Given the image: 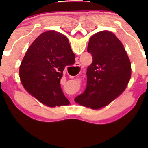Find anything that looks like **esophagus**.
Segmentation results:
<instances>
[{
  "label": "esophagus",
  "instance_id": "34e87169",
  "mask_svg": "<svg viewBox=\"0 0 148 148\" xmlns=\"http://www.w3.org/2000/svg\"><path fill=\"white\" fill-rule=\"evenodd\" d=\"M75 69H81V68H82V65H81V63H79V62H76V63L75 64Z\"/></svg>",
  "mask_w": 148,
  "mask_h": 148
}]
</instances>
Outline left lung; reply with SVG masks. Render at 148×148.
Instances as JSON below:
<instances>
[{"mask_svg":"<svg viewBox=\"0 0 148 148\" xmlns=\"http://www.w3.org/2000/svg\"><path fill=\"white\" fill-rule=\"evenodd\" d=\"M88 52L92 62L87 69V86L75 101L98 109L125 90L131 78V62L122 42L106 30L90 37Z\"/></svg>","mask_w":148,"mask_h":148,"instance_id":"left-lung-1","label":"left lung"}]
</instances>
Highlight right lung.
I'll use <instances>...</instances> for the list:
<instances>
[{"label": "right lung", "instance_id": "1", "mask_svg": "<svg viewBox=\"0 0 148 148\" xmlns=\"http://www.w3.org/2000/svg\"><path fill=\"white\" fill-rule=\"evenodd\" d=\"M75 56L64 35L49 30L42 33L30 46L20 65L21 84L28 92L47 106L69 102L60 81L67 65L74 62Z\"/></svg>", "mask_w": 148, "mask_h": 148}]
</instances>
